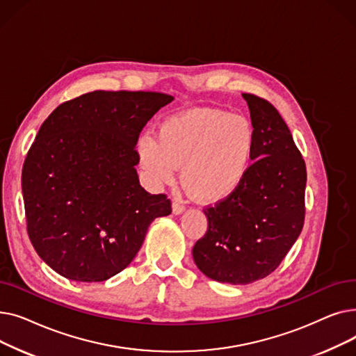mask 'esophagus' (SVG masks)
Masks as SVG:
<instances>
[{
  "label": "esophagus",
  "instance_id": "obj_1",
  "mask_svg": "<svg viewBox=\"0 0 356 356\" xmlns=\"http://www.w3.org/2000/svg\"><path fill=\"white\" fill-rule=\"evenodd\" d=\"M172 209H173V213H175V215H180V213L184 212V204H183L181 202L175 200V202L172 203Z\"/></svg>",
  "mask_w": 356,
  "mask_h": 356
}]
</instances>
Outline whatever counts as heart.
Here are the masks:
<instances>
[{
	"label": "heart",
	"instance_id": "b5f03b06",
	"mask_svg": "<svg viewBox=\"0 0 356 356\" xmlns=\"http://www.w3.org/2000/svg\"><path fill=\"white\" fill-rule=\"evenodd\" d=\"M255 149L251 122L219 109H191L163 120L157 137L141 134L136 152L145 180L160 186L175 179L196 200L215 203L232 196L247 179Z\"/></svg>",
	"mask_w": 356,
	"mask_h": 356
}]
</instances>
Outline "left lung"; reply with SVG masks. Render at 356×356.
Segmentation results:
<instances>
[{
	"label": "left lung",
	"instance_id": "obj_1",
	"mask_svg": "<svg viewBox=\"0 0 356 356\" xmlns=\"http://www.w3.org/2000/svg\"><path fill=\"white\" fill-rule=\"evenodd\" d=\"M255 133L250 173L228 199L204 209L208 231L193 247L197 268L219 283L248 284L271 274L305 223L306 164L267 99L242 93Z\"/></svg>",
	"mask_w": 356,
	"mask_h": 356
}]
</instances>
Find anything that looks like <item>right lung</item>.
Listing matches in <instances>:
<instances>
[{
	"mask_svg": "<svg viewBox=\"0 0 356 356\" xmlns=\"http://www.w3.org/2000/svg\"><path fill=\"white\" fill-rule=\"evenodd\" d=\"M175 98L160 92L93 90L56 108L23 165L27 232L44 263L73 282H105L140 251L165 195L141 188L136 145Z\"/></svg>",
	"mask_w": 356,
	"mask_h": 356,
	"instance_id": "obj_1",
	"label": "right lung"
}]
</instances>
